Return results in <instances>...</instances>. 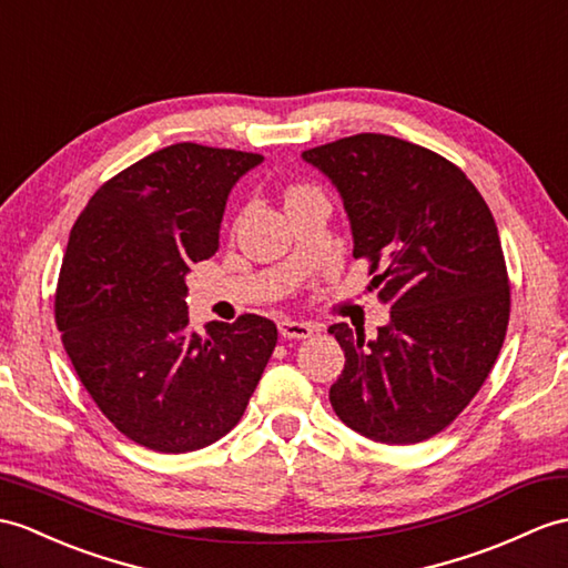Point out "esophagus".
Returning <instances> with one entry per match:
<instances>
[{
    "label": "esophagus",
    "mask_w": 568,
    "mask_h": 568,
    "mask_svg": "<svg viewBox=\"0 0 568 568\" xmlns=\"http://www.w3.org/2000/svg\"><path fill=\"white\" fill-rule=\"evenodd\" d=\"M278 332H281L283 338H310V336L314 334V324L283 320V322L278 324Z\"/></svg>",
    "instance_id": "1"
}]
</instances>
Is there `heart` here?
<instances>
[{
  "mask_svg": "<svg viewBox=\"0 0 568 568\" xmlns=\"http://www.w3.org/2000/svg\"><path fill=\"white\" fill-rule=\"evenodd\" d=\"M314 189H310V186H287L285 189V205H290V203H295V201H300L302 195H307V193H312Z\"/></svg>",
  "mask_w": 568,
  "mask_h": 568,
  "instance_id": "b5f03b06",
  "label": "heart"
}]
</instances>
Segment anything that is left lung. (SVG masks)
I'll return each mask as SVG.
<instances>
[{"label": "left lung", "instance_id": "1", "mask_svg": "<svg viewBox=\"0 0 568 568\" xmlns=\"http://www.w3.org/2000/svg\"><path fill=\"white\" fill-rule=\"evenodd\" d=\"M302 156L344 197L353 256L392 307L375 338L328 326L346 353L328 399L375 443L428 440L465 412L506 338L510 283L491 210L457 164L392 135L341 138Z\"/></svg>", "mask_w": 568, "mask_h": 568}]
</instances>
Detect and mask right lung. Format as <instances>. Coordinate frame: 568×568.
Returning a JSON list of instances; mask_svg holds the SVG:
<instances>
[{
  "instance_id": "add662e5",
  "label": "right lung",
  "mask_w": 568,
  "mask_h": 568,
  "mask_svg": "<svg viewBox=\"0 0 568 568\" xmlns=\"http://www.w3.org/2000/svg\"><path fill=\"white\" fill-rule=\"evenodd\" d=\"M263 156L179 142L91 195L70 232L55 324L89 397L125 438L191 453L227 435L278 344L266 316L189 324L186 273L220 246L232 186Z\"/></svg>"
}]
</instances>
